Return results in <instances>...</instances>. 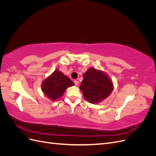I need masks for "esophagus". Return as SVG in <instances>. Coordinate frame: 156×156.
Instances as JSON below:
<instances>
[{
	"label": "esophagus",
	"mask_w": 156,
	"mask_h": 156,
	"mask_svg": "<svg viewBox=\"0 0 156 156\" xmlns=\"http://www.w3.org/2000/svg\"><path fill=\"white\" fill-rule=\"evenodd\" d=\"M74 83H75V85L77 86L78 84H79V81H76V80H75V81H74Z\"/></svg>",
	"instance_id": "34e87169"
}]
</instances>
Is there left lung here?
<instances>
[{"label": "left lung", "mask_w": 156, "mask_h": 156, "mask_svg": "<svg viewBox=\"0 0 156 156\" xmlns=\"http://www.w3.org/2000/svg\"><path fill=\"white\" fill-rule=\"evenodd\" d=\"M79 88L87 101L98 103L111 94L113 84L105 73L90 68L84 73L83 80Z\"/></svg>", "instance_id": "left-lung-1"}]
</instances>
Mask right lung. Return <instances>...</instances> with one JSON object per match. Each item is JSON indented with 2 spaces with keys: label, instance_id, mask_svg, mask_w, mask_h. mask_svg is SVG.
Here are the masks:
<instances>
[{
  "label": "right lung",
  "instance_id": "right-lung-1",
  "mask_svg": "<svg viewBox=\"0 0 156 156\" xmlns=\"http://www.w3.org/2000/svg\"><path fill=\"white\" fill-rule=\"evenodd\" d=\"M75 85L73 81L58 69H56L41 84V90L47 98L55 101L63 96L68 87Z\"/></svg>",
  "mask_w": 156,
  "mask_h": 156
}]
</instances>
